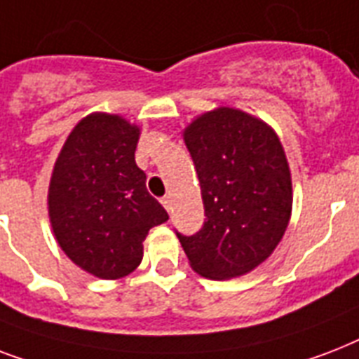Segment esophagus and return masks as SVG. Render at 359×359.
Wrapping results in <instances>:
<instances>
[{
	"label": "esophagus",
	"mask_w": 359,
	"mask_h": 359,
	"mask_svg": "<svg viewBox=\"0 0 359 359\" xmlns=\"http://www.w3.org/2000/svg\"><path fill=\"white\" fill-rule=\"evenodd\" d=\"M162 205H163V208H165V210H171V197L169 196H165V197H162Z\"/></svg>",
	"instance_id": "esophagus-1"
}]
</instances>
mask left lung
<instances>
[{
    "mask_svg": "<svg viewBox=\"0 0 359 359\" xmlns=\"http://www.w3.org/2000/svg\"><path fill=\"white\" fill-rule=\"evenodd\" d=\"M196 165L205 224L179 235L190 266L208 279L240 278L264 262L292 212V180L270 124L235 108L199 115L182 132Z\"/></svg>",
    "mask_w": 359,
    "mask_h": 359,
    "instance_id": "left-lung-1",
    "label": "left lung"
}]
</instances>
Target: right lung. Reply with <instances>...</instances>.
<instances>
[{
    "instance_id": "add662e5",
    "label": "right lung",
    "mask_w": 359,
    "mask_h": 359,
    "mask_svg": "<svg viewBox=\"0 0 359 359\" xmlns=\"http://www.w3.org/2000/svg\"><path fill=\"white\" fill-rule=\"evenodd\" d=\"M140 134V126L121 115H87L53 165L48 188L53 236L65 255L95 278L134 272L149 231L169 219L135 163Z\"/></svg>"
}]
</instances>
